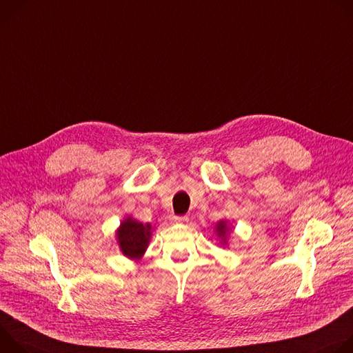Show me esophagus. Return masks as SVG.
<instances>
[{"label": "esophagus", "mask_w": 353, "mask_h": 353, "mask_svg": "<svg viewBox=\"0 0 353 353\" xmlns=\"http://www.w3.org/2000/svg\"><path fill=\"white\" fill-rule=\"evenodd\" d=\"M172 223H175V224H185V223H188V217L186 216H174L172 217Z\"/></svg>", "instance_id": "34e87169"}]
</instances>
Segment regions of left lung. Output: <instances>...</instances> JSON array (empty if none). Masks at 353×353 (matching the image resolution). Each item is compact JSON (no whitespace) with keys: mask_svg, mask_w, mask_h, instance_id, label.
Here are the masks:
<instances>
[{"mask_svg":"<svg viewBox=\"0 0 353 353\" xmlns=\"http://www.w3.org/2000/svg\"><path fill=\"white\" fill-rule=\"evenodd\" d=\"M216 232H217V236L221 239L223 245L227 244V237H228V234H230V228H228V225H227V221L220 220V221L216 224Z\"/></svg>","mask_w":353,"mask_h":353,"instance_id":"obj_1","label":"left lung"}]
</instances>
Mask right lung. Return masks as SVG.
<instances>
[{
    "label": "right lung",
    "mask_w": 353,
    "mask_h": 353,
    "mask_svg": "<svg viewBox=\"0 0 353 353\" xmlns=\"http://www.w3.org/2000/svg\"><path fill=\"white\" fill-rule=\"evenodd\" d=\"M117 244L125 256L130 259H140L151 239V225L143 224L133 217H126L116 231Z\"/></svg>",
    "instance_id": "obj_1"
}]
</instances>
